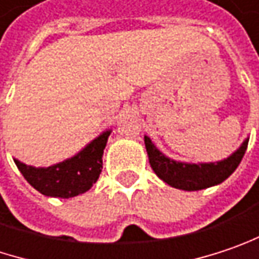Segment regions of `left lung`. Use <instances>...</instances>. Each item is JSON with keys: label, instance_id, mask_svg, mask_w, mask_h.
<instances>
[{"label": "left lung", "instance_id": "obj_1", "mask_svg": "<svg viewBox=\"0 0 259 259\" xmlns=\"http://www.w3.org/2000/svg\"><path fill=\"white\" fill-rule=\"evenodd\" d=\"M248 141L249 139L245 140L242 146L224 160L209 162V163H186V162H177L174 159L165 156L152 143V140L144 136V144H146L149 162L155 174L171 187L187 190V192L208 189L227 180L239 166L242 157L248 149Z\"/></svg>", "mask_w": 259, "mask_h": 259}]
</instances>
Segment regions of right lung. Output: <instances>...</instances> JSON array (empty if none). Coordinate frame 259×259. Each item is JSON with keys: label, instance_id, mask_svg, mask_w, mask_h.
<instances>
[{"label": "right lung", "instance_id": "obj_1", "mask_svg": "<svg viewBox=\"0 0 259 259\" xmlns=\"http://www.w3.org/2000/svg\"><path fill=\"white\" fill-rule=\"evenodd\" d=\"M110 133V130L104 131L75 156L47 168H35L17 159H14V163L25 180L39 193L69 199L88 192L99 180L103 168V150Z\"/></svg>", "mask_w": 259, "mask_h": 259}]
</instances>
